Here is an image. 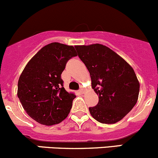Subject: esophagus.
Returning a JSON list of instances; mask_svg holds the SVG:
<instances>
[{"mask_svg": "<svg viewBox=\"0 0 158 158\" xmlns=\"http://www.w3.org/2000/svg\"><path fill=\"white\" fill-rule=\"evenodd\" d=\"M79 92L81 93V94H84V89H82V88H81V90H79Z\"/></svg>", "mask_w": 158, "mask_h": 158, "instance_id": "esophagus-1", "label": "esophagus"}]
</instances>
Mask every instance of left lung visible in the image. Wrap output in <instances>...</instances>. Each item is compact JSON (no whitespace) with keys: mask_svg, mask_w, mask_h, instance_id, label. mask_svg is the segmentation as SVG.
<instances>
[{"mask_svg":"<svg viewBox=\"0 0 158 158\" xmlns=\"http://www.w3.org/2000/svg\"><path fill=\"white\" fill-rule=\"evenodd\" d=\"M75 48L90 72L91 86L99 97L98 104L89 108L90 115L104 124L123 119L139 99L140 84L133 68L101 44L76 45Z\"/></svg>","mask_w":158,"mask_h":158,"instance_id":"1","label":"left lung"}]
</instances>
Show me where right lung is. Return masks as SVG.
I'll return each mask as SVG.
<instances>
[{"label":"right lung","mask_w":158,"mask_h":158,"mask_svg":"<svg viewBox=\"0 0 158 158\" xmlns=\"http://www.w3.org/2000/svg\"><path fill=\"white\" fill-rule=\"evenodd\" d=\"M74 47L52 43L29 61L18 81L17 97L32 119L44 126L58 124L69 114L75 94L63 87L61 74Z\"/></svg>","instance_id":"obj_1"}]
</instances>
